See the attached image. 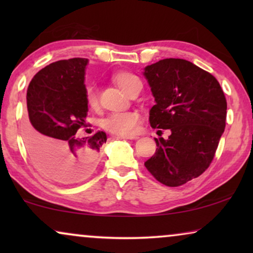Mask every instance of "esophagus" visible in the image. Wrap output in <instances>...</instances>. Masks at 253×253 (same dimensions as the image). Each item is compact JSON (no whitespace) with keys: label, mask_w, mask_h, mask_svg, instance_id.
Segmentation results:
<instances>
[{"label":"esophagus","mask_w":253,"mask_h":253,"mask_svg":"<svg viewBox=\"0 0 253 253\" xmlns=\"http://www.w3.org/2000/svg\"><path fill=\"white\" fill-rule=\"evenodd\" d=\"M115 138H117V139H129V140L138 139V137H136V136H123V134H117Z\"/></svg>","instance_id":"obj_1"}]
</instances>
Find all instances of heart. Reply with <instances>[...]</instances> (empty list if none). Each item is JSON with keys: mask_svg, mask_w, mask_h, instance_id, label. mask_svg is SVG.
I'll use <instances>...</instances> for the list:
<instances>
[{"mask_svg": "<svg viewBox=\"0 0 253 253\" xmlns=\"http://www.w3.org/2000/svg\"><path fill=\"white\" fill-rule=\"evenodd\" d=\"M114 81L117 86L122 89L124 93L129 94L131 89L140 83L139 78L130 72H119L114 76ZM86 102L92 109H95L99 105L98 95H96L95 89L93 87H88L86 89ZM141 117L137 112H126V113H116L103 120L102 126L106 130L115 134H123V136H129L137 132L138 126H139Z\"/></svg>", "mask_w": 253, "mask_h": 253, "instance_id": "heart-1", "label": "heart"}]
</instances>
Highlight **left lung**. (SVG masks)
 Wrapping results in <instances>:
<instances>
[{"label": "left lung", "mask_w": 253, "mask_h": 253, "mask_svg": "<svg viewBox=\"0 0 253 253\" xmlns=\"http://www.w3.org/2000/svg\"><path fill=\"white\" fill-rule=\"evenodd\" d=\"M143 74L155 101L151 126L171 132L154 138L158 148L145 167L162 184L183 185L213 160L226 127V96L214 76L182 58H165Z\"/></svg>", "instance_id": "1"}]
</instances>
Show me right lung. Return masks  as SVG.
I'll list each match as a JSON object with an SVG mask.
<instances>
[{
    "mask_svg": "<svg viewBox=\"0 0 253 253\" xmlns=\"http://www.w3.org/2000/svg\"><path fill=\"white\" fill-rule=\"evenodd\" d=\"M87 63L81 57L50 63L32 78L26 94L24 139L31 159L44 176L68 184L91 174L107 140L103 131L84 138L76 134L87 126Z\"/></svg>",
    "mask_w": 253,
    "mask_h": 253,
    "instance_id": "1",
    "label": "right lung"
}]
</instances>
